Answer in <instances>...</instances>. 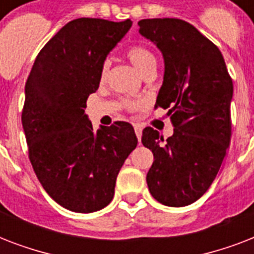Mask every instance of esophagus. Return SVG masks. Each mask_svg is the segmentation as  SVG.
Returning <instances> with one entry per match:
<instances>
[{"label":"esophagus","mask_w":254,"mask_h":254,"mask_svg":"<svg viewBox=\"0 0 254 254\" xmlns=\"http://www.w3.org/2000/svg\"><path fill=\"white\" fill-rule=\"evenodd\" d=\"M134 130L138 141H141V137H142V129H141V127H139V125H134Z\"/></svg>","instance_id":"34e87169"}]
</instances>
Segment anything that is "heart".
<instances>
[{"label":"heart","mask_w":254,"mask_h":254,"mask_svg":"<svg viewBox=\"0 0 254 254\" xmlns=\"http://www.w3.org/2000/svg\"><path fill=\"white\" fill-rule=\"evenodd\" d=\"M127 55L129 58V61L131 62V64L138 69V72L141 75H145L150 69L157 68V59H155L154 54L151 53L149 49H146L145 46H131L130 49L127 50ZM109 68H111V62L105 61L103 63V65H101V69H100V80L104 81L107 79ZM127 105L130 108H134L138 105V103H131V101H129Z\"/></svg>","instance_id":"heart-1"}]
</instances>
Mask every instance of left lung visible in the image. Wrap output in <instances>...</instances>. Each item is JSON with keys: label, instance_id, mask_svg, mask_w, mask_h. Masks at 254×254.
Instances as JSON below:
<instances>
[{"label": "left lung", "instance_id": "left-lung-1", "mask_svg": "<svg viewBox=\"0 0 254 254\" xmlns=\"http://www.w3.org/2000/svg\"><path fill=\"white\" fill-rule=\"evenodd\" d=\"M165 62L155 107L169 109L174 133L167 139L145 127L143 146L154 162L146 175L151 196L169 207H185L207 192L231 141L232 79L212 42L189 22L154 18L138 22Z\"/></svg>", "mask_w": 254, "mask_h": 254}]
</instances>
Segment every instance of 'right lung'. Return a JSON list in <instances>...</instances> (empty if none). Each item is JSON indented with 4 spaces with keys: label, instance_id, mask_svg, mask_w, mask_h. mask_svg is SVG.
I'll return each instance as SVG.
<instances>
[{
    "label": "right lung",
    "instance_id": "add662e5",
    "mask_svg": "<svg viewBox=\"0 0 254 254\" xmlns=\"http://www.w3.org/2000/svg\"><path fill=\"white\" fill-rule=\"evenodd\" d=\"M133 22L77 18L50 39L25 87L22 127L29 158L46 192L72 212L107 207L116 179L138 139L129 123L93 130L85 115L100 69Z\"/></svg>",
    "mask_w": 254,
    "mask_h": 254
}]
</instances>
